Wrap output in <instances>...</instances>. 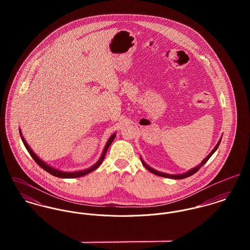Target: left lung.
<instances>
[{"label": "left lung", "mask_w": 250, "mask_h": 250, "mask_svg": "<svg viewBox=\"0 0 250 250\" xmlns=\"http://www.w3.org/2000/svg\"><path fill=\"white\" fill-rule=\"evenodd\" d=\"M221 142V139L218 141V143L217 144L214 146V149L212 150V152L201 162V164L199 165V166H197L196 167H194V168H192V169H190V170H188V171H187L186 173H184V174H177V175H173V174H167V173H164V172H160V171H157L156 169H154V168H152V167H150L149 166H147L144 162H143V159L141 158V160H142V163H143V166L145 167V168L146 169H148L150 172H152L153 174H156V175H158V176H161V177H166V178H171V179H184L187 178V177H189V176H191V175H193L194 173H196L206 163H207V161L211 158V156L214 154V152L216 151V149L218 148V145H219V143Z\"/></svg>", "instance_id": "obj_1"}]
</instances>
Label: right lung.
<instances>
[{
  "instance_id": "obj_1",
  "label": "right lung",
  "mask_w": 250,
  "mask_h": 250,
  "mask_svg": "<svg viewBox=\"0 0 250 250\" xmlns=\"http://www.w3.org/2000/svg\"><path fill=\"white\" fill-rule=\"evenodd\" d=\"M19 132H20V136H21L22 142L24 143L25 147L27 148L28 152L30 153V155L32 156V158L36 161V164H37L40 167H42L44 170H46L47 172H49L50 174H52V175H54V176H56V177H59V178L65 179L78 178V177H82V176H84V175H86V174L90 173L91 171L95 170L97 167H99V166H100V165L103 163V161H104L105 155H106V153H107V149H108L109 145L111 144V143H112V142H113V140H114V138H115V134H113V135L108 139L107 144H106V146H105V148H104V150H103V153H102L101 158L99 159V161H98L94 166H92L91 167H89V168H87V169H85V170L75 171V172H64V171H61V170H58V169H56V168H54V167H50L49 165H47L46 163H44L42 160H40V159L36 156V154L34 153V151L31 149V147L28 145V143H26V141H25V139H24V137H23V135H22V133H21V131H20V130H19Z\"/></svg>"
}]
</instances>
